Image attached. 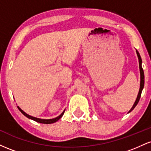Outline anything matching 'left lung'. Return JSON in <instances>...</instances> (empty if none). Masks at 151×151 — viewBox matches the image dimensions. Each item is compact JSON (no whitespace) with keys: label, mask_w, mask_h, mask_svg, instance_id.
<instances>
[{"label":"left lung","mask_w":151,"mask_h":151,"mask_svg":"<svg viewBox=\"0 0 151 151\" xmlns=\"http://www.w3.org/2000/svg\"><path fill=\"white\" fill-rule=\"evenodd\" d=\"M136 53L137 55H138V61H139V68H140V73H141V85H140V89H139V92H138V96H137L136 101H135L134 104L132 106V108L131 109V110L129 111V113L136 106V105L138 104V101H139L140 98H141V92H142V90L143 89V86H144V72H143V70L142 68V66H141V63H142V60L141 58V56H140V54L138 53V52L136 50Z\"/></svg>","instance_id":"8db88e82"}]
</instances>
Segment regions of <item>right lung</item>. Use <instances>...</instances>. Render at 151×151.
<instances>
[{
    "instance_id": "obj_1",
    "label": "right lung",
    "mask_w": 151,
    "mask_h": 151,
    "mask_svg": "<svg viewBox=\"0 0 151 151\" xmlns=\"http://www.w3.org/2000/svg\"><path fill=\"white\" fill-rule=\"evenodd\" d=\"M18 108L19 110L20 111V112H21V113H22V114H23L24 116H25L26 117L28 118V119H32V120H34L35 121H37V122L41 123V124H53V123L56 122V121H58L59 120V119H61V117L62 116H63L64 113H65V111H64L62 112V113L61 114H60V115L59 116L56 117V118H55V119H37V118H35V117H32V116H31L28 115V114H26L25 112H24L23 111H22V109H20V107H19V106H18Z\"/></svg>"
}]
</instances>
